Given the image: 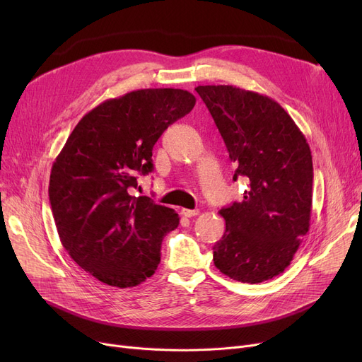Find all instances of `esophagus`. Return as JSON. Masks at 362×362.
I'll use <instances>...</instances> for the list:
<instances>
[{
  "instance_id": "1",
  "label": "esophagus",
  "mask_w": 362,
  "mask_h": 362,
  "mask_svg": "<svg viewBox=\"0 0 362 362\" xmlns=\"http://www.w3.org/2000/svg\"><path fill=\"white\" fill-rule=\"evenodd\" d=\"M180 214H182L183 217L191 218V217H194V216H198V214H199V211H198V210H187V208H182Z\"/></svg>"
}]
</instances>
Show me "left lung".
Wrapping results in <instances>:
<instances>
[{"instance_id": "1", "label": "left lung", "mask_w": 362, "mask_h": 362, "mask_svg": "<svg viewBox=\"0 0 362 362\" xmlns=\"http://www.w3.org/2000/svg\"><path fill=\"white\" fill-rule=\"evenodd\" d=\"M250 180L242 202L224 206L226 232L213 246L216 267L242 283L270 280L288 269L310 230L313 156L303 133L274 100L232 85L195 88Z\"/></svg>"}]
</instances>
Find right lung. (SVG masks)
Masks as SVG:
<instances>
[{"instance_id":"right-lung-1","label":"right lung","mask_w":362,"mask_h":362,"mask_svg":"<svg viewBox=\"0 0 362 362\" xmlns=\"http://www.w3.org/2000/svg\"><path fill=\"white\" fill-rule=\"evenodd\" d=\"M195 97L173 88L139 89L101 103L76 124L55 158L48 195L64 250L95 279L133 288L156 273L164 236L179 214L129 194L148 175L163 132Z\"/></svg>"}]
</instances>
